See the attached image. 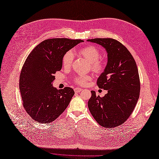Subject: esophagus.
I'll return each instance as SVG.
<instances>
[{"instance_id":"1","label":"esophagus","mask_w":159,"mask_h":159,"mask_svg":"<svg viewBox=\"0 0 159 159\" xmlns=\"http://www.w3.org/2000/svg\"><path fill=\"white\" fill-rule=\"evenodd\" d=\"M74 90V92L76 93H80V92H81V91H82V90H83V89H81L80 88H75Z\"/></svg>"}]
</instances>
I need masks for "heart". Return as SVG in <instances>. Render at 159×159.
Here are the masks:
<instances>
[{
	"mask_svg": "<svg viewBox=\"0 0 159 159\" xmlns=\"http://www.w3.org/2000/svg\"><path fill=\"white\" fill-rule=\"evenodd\" d=\"M78 54L90 63V67L93 72L100 73L104 70L105 63L103 59L99 58L100 56V52L95 47L87 46L82 48L78 50ZM73 59L74 54L72 51H69L65 53L62 60L63 66L64 67H69L72 63ZM90 78L89 75H80L75 78V81L78 84L84 85Z\"/></svg>",
	"mask_w": 159,
	"mask_h": 159,
	"instance_id": "heart-1",
	"label": "heart"
}]
</instances>
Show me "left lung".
I'll use <instances>...</instances> for the list:
<instances>
[{
    "mask_svg": "<svg viewBox=\"0 0 159 159\" xmlns=\"http://www.w3.org/2000/svg\"><path fill=\"white\" fill-rule=\"evenodd\" d=\"M87 41L101 45L107 53V65L97 80L98 87L107 90V94L102 98L91 90L89 111L101 126L117 127L130 116L139 98L137 64L129 51L115 39L96 38Z\"/></svg>",
    "mask_w": 159,
    "mask_h": 159,
    "instance_id": "8db88e82",
    "label": "left lung"
}]
</instances>
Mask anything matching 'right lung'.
Segmentation results:
<instances>
[{
  "label": "right lung",
  "instance_id": "1",
  "mask_svg": "<svg viewBox=\"0 0 159 159\" xmlns=\"http://www.w3.org/2000/svg\"><path fill=\"white\" fill-rule=\"evenodd\" d=\"M81 39L54 38L44 40L33 49L22 68L19 89L26 112L36 122L48 124L61 115L74 94L70 87H52L54 74L62 68L66 52Z\"/></svg>",
  "mask_w": 159,
  "mask_h": 159
}]
</instances>
